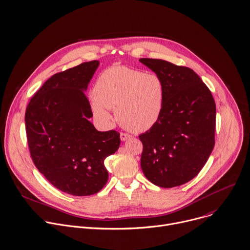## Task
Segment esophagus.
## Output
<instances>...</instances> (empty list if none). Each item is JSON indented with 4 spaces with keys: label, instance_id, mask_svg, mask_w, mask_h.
Wrapping results in <instances>:
<instances>
[{
    "label": "esophagus",
    "instance_id": "esophagus-1",
    "mask_svg": "<svg viewBox=\"0 0 250 250\" xmlns=\"http://www.w3.org/2000/svg\"><path fill=\"white\" fill-rule=\"evenodd\" d=\"M131 137V135H129V134H126V133H120V138H121V140L122 141H126V140H128L129 138Z\"/></svg>",
    "mask_w": 250,
    "mask_h": 250
}]
</instances>
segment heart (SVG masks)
I'll return each mask as SVG.
<instances>
[{"mask_svg": "<svg viewBox=\"0 0 250 250\" xmlns=\"http://www.w3.org/2000/svg\"><path fill=\"white\" fill-rule=\"evenodd\" d=\"M92 108L95 115L108 123V109L125 129L140 133L152 128L159 120L165 100V84L156 73L124 66L104 70L94 86Z\"/></svg>", "mask_w": 250, "mask_h": 250, "instance_id": "1", "label": "heart"}]
</instances>
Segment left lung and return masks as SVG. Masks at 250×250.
<instances>
[{
    "label": "left lung",
    "instance_id": "obj_1",
    "mask_svg": "<svg viewBox=\"0 0 250 250\" xmlns=\"http://www.w3.org/2000/svg\"><path fill=\"white\" fill-rule=\"evenodd\" d=\"M164 81L165 100L157 123L139 139L141 168L161 188H174L195 178L214 146L215 102L192 69L169 62L140 59Z\"/></svg>",
    "mask_w": 250,
    "mask_h": 250
}]
</instances>
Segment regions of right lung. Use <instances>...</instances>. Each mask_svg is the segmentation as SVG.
<instances>
[{"label":"right lung","instance_id":"right-lung-1","mask_svg":"<svg viewBox=\"0 0 250 250\" xmlns=\"http://www.w3.org/2000/svg\"><path fill=\"white\" fill-rule=\"evenodd\" d=\"M98 61L53 74L25 110V132L38 170L57 188L72 196H90L107 183L104 160L120 145L115 130L100 132L85 95Z\"/></svg>","mask_w":250,"mask_h":250}]
</instances>
